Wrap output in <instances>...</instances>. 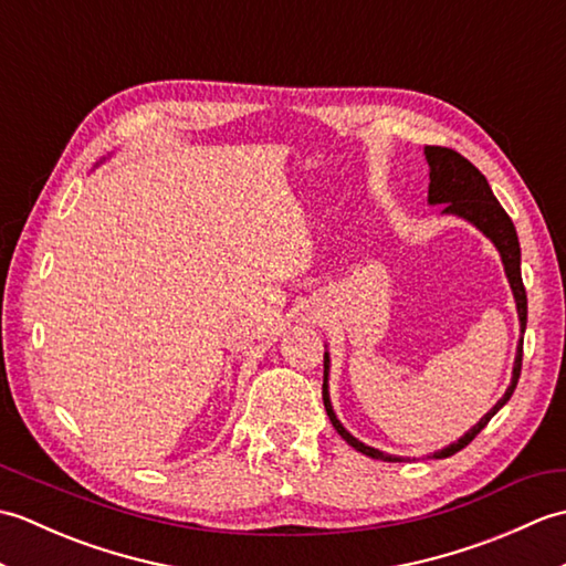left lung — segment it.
<instances>
[{
	"instance_id": "left-lung-1",
	"label": "left lung",
	"mask_w": 566,
	"mask_h": 566,
	"mask_svg": "<svg viewBox=\"0 0 566 566\" xmlns=\"http://www.w3.org/2000/svg\"><path fill=\"white\" fill-rule=\"evenodd\" d=\"M423 155L430 167V185H428V203L432 207H442V213L448 216H460V219L469 221L472 226H476L491 243L496 245L503 270H506L511 292L515 298V311H518V321H521V333H525V323H527V296H525V286H523V276H521V243H518V233H515V226L511 221V216L503 211V207L499 203V199L491 191L486 177L476 170V167L469 163L467 158H462L460 153L452 148H440V146H426ZM521 365H523V335L518 340V347H515V363H513V377L506 394L501 396L496 401V406L479 420L476 426L469 428L464 436L442 448L438 452H432L436 460H442V457H450L454 452H460L462 448H467L479 432L486 428V423L494 418L503 406L509 403V399L515 391V384L521 379ZM328 371H331V355L323 353V406H326V413L331 418L333 428L338 430V436L353 444L357 452H363L371 460H381V462H403V457L396 454H387L377 448H369V444L359 442L355 436H350L343 428V423L338 420L333 411L331 403V394H328Z\"/></svg>"
}]
</instances>
